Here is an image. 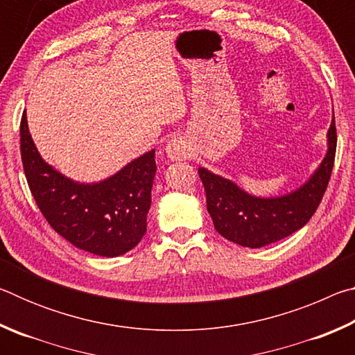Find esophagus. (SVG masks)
<instances>
[{
    "instance_id": "esophagus-1",
    "label": "esophagus",
    "mask_w": 355,
    "mask_h": 355,
    "mask_svg": "<svg viewBox=\"0 0 355 355\" xmlns=\"http://www.w3.org/2000/svg\"><path fill=\"white\" fill-rule=\"evenodd\" d=\"M166 153L172 161H180L188 158V146L182 137H173L166 146Z\"/></svg>"
}]
</instances>
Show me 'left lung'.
<instances>
[{"instance_id": "8db88e82", "label": "left lung", "mask_w": 355, "mask_h": 355, "mask_svg": "<svg viewBox=\"0 0 355 355\" xmlns=\"http://www.w3.org/2000/svg\"><path fill=\"white\" fill-rule=\"evenodd\" d=\"M336 150L335 117L327 131V152L300 188L280 197H255L232 180L199 167L207 192V209L214 228L228 241L257 249L297 232L320 207L332 173Z\"/></svg>"}]
</instances>
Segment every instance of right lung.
<instances>
[{"label": "right lung", "instance_id": "1", "mask_svg": "<svg viewBox=\"0 0 355 355\" xmlns=\"http://www.w3.org/2000/svg\"><path fill=\"white\" fill-rule=\"evenodd\" d=\"M20 150L34 200L62 238L100 257L123 255L139 244L152 205L155 150L98 183H78L42 159L26 114L20 123Z\"/></svg>", "mask_w": 355, "mask_h": 355}]
</instances>
